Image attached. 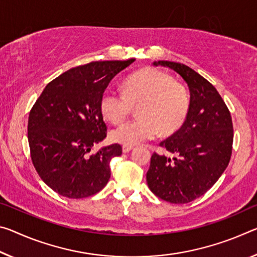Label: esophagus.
Listing matches in <instances>:
<instances>
[{
    "label": "esophagus",
    "instance_id": "1",
    "mask_svg": "<svg viewBox=\"0 0 257 257\" xmlns=\"http://www.w3.org/2000/svg\"><path fill=\"white\" fill-rule=\"evenodd\" d=\"M132 150H133V146H128V145L122 146V152H123V153H128Z\"/></svg>",
    "mask_w": 257,
    "mask_h": 257
}]
</instances>
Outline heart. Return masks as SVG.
<instances>
[{
    "label": "heart",
    "mask_w": 257,
    "mask_h": 257,
    "mask_svg": "<svg viewBox=\"0 0 257 257\" xmlns=\"http://www.w3.org/2000/svg\"><path fill=\"white\" fill-rule=\"evenodd\" d=\"M137 106L138 119L122 123L109 136L115 143L134 146L158 135H169L181 127L190 107L186 88L157 68H144L125 77L122 92L106 90L100 98V111L112 123L127 117Z\"/></svg>",
    "instance_id": "1"
}]
</instances>
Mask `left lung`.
<instances>
[{"label":"left lung","instance_id":"left-lung-1","mask_svg":"<svg viewBox=\"0 0 257 257\" xmlns=\"http://www.w3.org/2000/svg\"><path fill=\"white\" fill-rule=\"evenodd\" d=\"M178 73L190 90V107L182 127L160 143L174 158L154 152L146 181L150 190L170 203H187L205 194L229 165L233 125L213 84L184 64L159 60Z\"/></svg>","mask_w":257,"mask_h":257}]
</instances>
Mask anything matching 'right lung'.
<instances>
[{"label":"right lung","mask_w":257,"mask_h":257,"mask_svg":"<svg viewBox=\"0 0 257 257\" xmlns=\"http://www.w3.org/2000/svg\"><path fill=\"white\" fill-rule=\"evenodd\" d=\"M135 59L92 62L71 68L47 84L28 116L32 162L46 184L63 197L96 194L111 177L119 144L89 154L106 137L100 98L116 74Z\"/></svg>","instance_id":"right-lung-1"}]
</instances>
